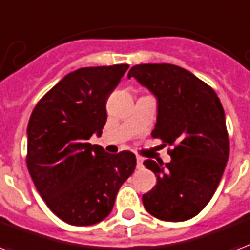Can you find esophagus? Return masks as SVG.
Listing matches in <instances>:
<instances>
[{
    "label": "esophagus",
    "mask_w": 250,
    "mask_h": 250,
    "mask_svg": "<svg viewBox=\"0 0 250 250\" xmlns=\"http://www.w3.org/2000/svg\"><path fill=\"white\" fill-rule=\"evenodd\" d=\"M142 167H144V158L137 157V168H142Z\"/></svg>",
    "instance_id": "esophagus-1"
}]
</instances>
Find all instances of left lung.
Returning <instances> with one entry per match:
<instances>
[{"label": "left lung", "mask_w": 250, "mask_h": 250, "mask_svg": "<svg viewBox=\"0 0 250 250\" xmlns=\"http://www.w3.org/2000/svg\"><path fill=\"white\" fill-rule=\"evenodd\" d=\"M132 76L158 100L151 137L172 146L170 163L144 162L157 176L142 196L144 206L161 220H188L211 200L229 157L223 105L207 83L178 65L137 64L127 74Z\"/></svg>", "instance_id": "obj_1"}]
</instances>
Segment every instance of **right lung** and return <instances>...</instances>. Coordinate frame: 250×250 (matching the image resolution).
Returning a JSON list of instances; mask_svg holds the SVG:
<instances>
[{
	"label": "right lung",
	"mask_w": 250,
	"mask_h": 250,
	"mask_svg": "<svg viewBox=\"0 0 250 250\" xmlns=\"http://www.w3.org/2000/svg\"><path fill=\"white\" fill-rule=\"evenodd\" d=\"M127 68L114 64L76 69L47 92L30 116V176L47 207L71 225L104 220L136 168L130 151L108 154L88 142L93 133L101 134L106 100Z\"/></svg>",
	"instance_id": "1"
}]
</instances>
